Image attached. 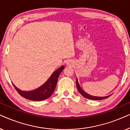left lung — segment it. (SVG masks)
Returning a JSON list of instances; mask_svg holds the SVG:
<instances>
[{
	"label": "left lung",
	"instance_id": "obj_1",
	"mask_svg": "<svg viewBox=\"0 0 130 130\" xmlns=\"http://www.w3.org/2000/svg\"><path fill=\"white\" fill-rule=\"evenodd\" d=\"M76 86H77V88L78 90H79V92L80 93L81 95H82L83 97L85 98L92 99V100H101V99H104L108 98H109L110 96H111V95H109V96H105V97H96V96H93L89 95V94L86 93V92H85L80 88V87L79 85V83H78L77 79L76 80Z\"/></svg>",
	"mask_w": 130,
	"mask_h": 130
}]
</instances>
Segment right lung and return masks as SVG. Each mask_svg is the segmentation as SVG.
Returning <instances> with one entry per match:
<instances>
[{"mask_svg":"<svg viewBox=\"0 0 130 130\" xmlns=\"http://www.w3.org/2000/svg\"><path fill=\"white\" fill-rule=\"evenodd\" d=\"M64 68V66H61L55 71L52 74V75L51 76V77L49 78V79L44 83V85L36 90H32L30 92L21 91L16 88L14 85L13 86L19 95L25 98L35 101L45 100V99L48 98L50 96H51L53 92L54 91L57 83L58 76L63 71Z\"/></svg>","mask_w":130,"mask_h":130,"instance_id":"obj_1","label":"right lung"}]
</instances>
